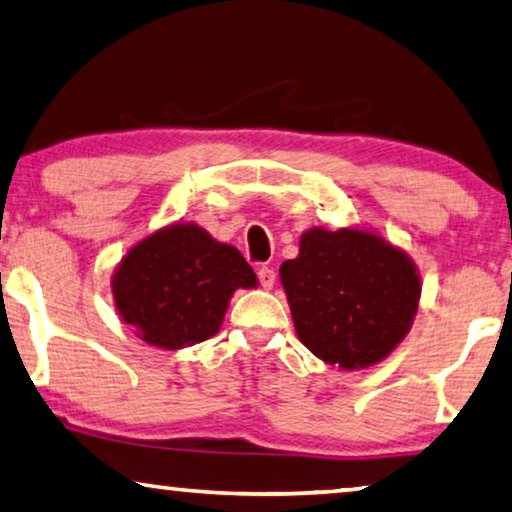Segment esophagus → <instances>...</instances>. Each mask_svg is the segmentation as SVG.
<instances>
[{
    "label": "esophagus",
    "instance_id": "1",
    "mask_svg": "<svg viewBox=\"0 0 512 512\" xmlns=\"http://www.w3.org/2000/svg\"><path fill=\"white\" fill-rule=\"evenodd\" d=\"M257 278H259V285H262L264 289H271L273 285H276V271H273L271 266H262V269L257 271Z\"/></svg>",
    "mask_w": 512,
    "mask_h": 512
}]
</instances>
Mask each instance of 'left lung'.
<instances>
[{"instance_id":"left-lung-1","label":"left lung","mask_w":512,"mask_h":512,"mask_svg":"<svg viewBox=\"0 0 512 512\" xmlns=\"http://www.w3.org/2000/svg\"><path fill=\"white\" fill-rule=\"evenodd\" d=\"M280 280L303 345L349 370L391 354L421 299L411 259L361 230L305 232L299 257L280 266Z\"/></svg>"}]
</instances>
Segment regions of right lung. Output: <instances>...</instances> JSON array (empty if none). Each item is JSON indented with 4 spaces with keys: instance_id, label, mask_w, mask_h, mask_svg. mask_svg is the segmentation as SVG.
<instances>
[{
    "instance_id": "obj_1",
    "label": "right lung",
    "mask_w": 512,
    "mask_h": 512,
    "mask_svg": "<svg viewBox=\"0 0 512 512\" xmlns=\"http://www.w3.org/2000/svg\"><path fill=\"white\" fill-rule=\"evenodd\" d=\"M255 285V271L234 246L197 225H172L121 259L112 292L121 319L144 342L181 349L216 335L234 289Z\"/></svg>"
}]
</instances>
